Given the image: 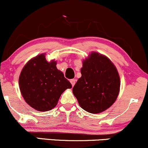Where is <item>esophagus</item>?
<instances>
[{
  "label": "esophagus",
  "instance_id": "34e87169",
  "mask_svg": "<svg viewBox=\"0 0 148 148\" xmlns=\"http://www.w3.org/2000/svg\"><path fill=\"white\" fill-rule=\"evenodd\" d=\"M70 83H71V84H72V87H73V86H74V84H75L76 80H75V79H71V80H70Z\"/></svg>",
  "mask_w": 148,
  "mask_h": 148
}]
</instances>
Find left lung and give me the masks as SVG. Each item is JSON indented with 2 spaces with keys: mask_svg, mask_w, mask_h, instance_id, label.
Listing matches in <instances>:
<instances>
[{
  "mask_svg": "<svg viewBox=\"0 0 148 148\" xmlns=\"http://www.w3.org/2000/svg\"><path fill=\"white\" fill-rule=\"evenodd\" d=\"M79 79L72 92L80 106L90 113L102 112L109 108L119 95L120 78L109 58L92 52L83 60Z\"/></svg>",
  "mask_w": 148,
  "mask_h": 148,
  "instance_id": "left-lung-1",
  "label": "left lung"
}]
</instances>
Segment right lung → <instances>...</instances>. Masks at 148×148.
Instances as JSON below:
<instances>
[{
  "label": "right lung",
  "instance_id": "add662e5",
  "mask_svg": "<svg viewBox=\"0 0 148 148\" xmlns=\"http://www.w3.org/2000/svg\"><path fill=\"white\" fill-rule=\"evenodd\" d=\"M56 65V61L48 63L45 54H40L30 60L21 73L19 85L23 97L38 111L46 112L54 108L61 94L72 88Z\"/></svg>",
  "mask_w": 148,
  "mask_h": 148
}]
</instances>
